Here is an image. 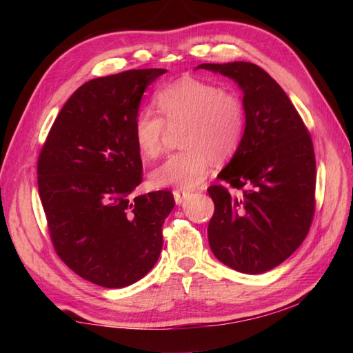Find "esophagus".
<instances>
[{"label":"esophagus","instance_id":"obj_1","mask_svg":"<svg viewBox=\"0 0 353 353\" xmlns=\"http://www.w3.org/2000/svg\"><path fill=\"white\" fill-rule=\"evenodd\" d=\"M172 196H174L176 203L181 205L182 201L190 196V191H186V190H174V191H172Z\"/></svg>","mask_w":353,"mask_h":353}]
</instances>
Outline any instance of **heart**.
I'll return each instance as SVG.
<instances>
[{
	"instance_id": "b5f03b06",
	"label": "heart",
	"mask_w": 353,
	"mask_h": 353,
	"mask_svg": "<svg viewBox=\"0 0 353 353\" xmlns=\"http://www.w3.org/2000/svg\"><path fill=\"white\" fill-rule=\"evenodd\" d=\"M161 114L139 109L133 118V138L145 159L162 153L170 130H179L183 148L152 171L156 186H197L214 162L234 157L245 137L244 100L219 83L197 77H182L156 94Z\"/></svg>"
}]
</instances>
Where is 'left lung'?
Wrapping results in <instances>:
<instances>
[{"mask_svg":"<svg viewBox=\"0 0 353 353\" xmlns=\"http://www.w3.org/2000/svg\"><path fill=\"white\" fill-rule=\"evenodd\" d=\"M234 79L244 92L245 137L219 179L208 238L223 264L247 274L268 272L303 243L316 212V154L288 95L261 66L201 63Z\"/></svg>","mask_w":353,"mask_h":353,"instance_id":"left-lung-1","label":"left lung"}]
</instances>
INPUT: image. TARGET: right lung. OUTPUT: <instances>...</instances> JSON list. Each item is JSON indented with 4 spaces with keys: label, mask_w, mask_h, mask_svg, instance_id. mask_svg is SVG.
<instances>
[{
    "label": "right lung",
    "mask_w": 353,
    "mask_h": 353,
    "mask_svg": "<svg viewBox=\"0 0 353 353\" xmlns=\"http://www.w3.org/2000/svg\"><path fill=\"white\" fill-rule=\"evenodd\" d=\"M167 70H129L86 81L59 112L37 157V186L52 247L74 273L106 288L138 282L163 245L174 197H133L142 161L133 118Z\"/></svg>",
    "instance_id": "right-lung-1"
}]
</instances>
